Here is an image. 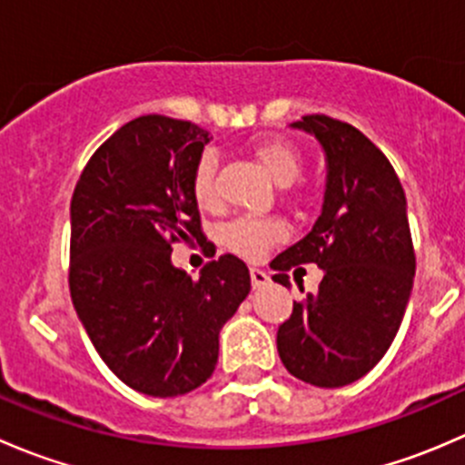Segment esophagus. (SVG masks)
Instances as JSON below:
<instances>
[{"instance_id": "esophagus-1", "label": "esophagus", "mask_w": 465, "mask_h": 465, "mask_svg": "<svg viewBox=\"0 0 465 465\" xmlns=\"http://www.w3.org/2000/svg\"><path fill=\"white\" fill-rule=\"evenodd\" d=\"M250 276H252V285H254V288H262V285L270 283V276H267L262 270H259V267H252Z\"/></svg>"}]
</instances>
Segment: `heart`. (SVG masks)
Masks as SVG:
<instances>
[{
  "label": "heart",
  "mask_w": 465,
  "mask_h": 465,
  "mask_svg": "<svg viewBox=\"0 0 465 465\" xmlns=\"http://www.w3.org/2000/svg\"><path fill=\"white\" fill-rule=\"evenodd\" d=\"M252 154L256 162L265 168L267 175L276 184H290L302 173L303 159L297 145L285 142L281 137H261L252 143ZM215 162L213 153H204L198 159L193 171L191 191L193 198L203 209H211L218 204V191H215ZM285 236V227L279 220L272 218H238L223 229V242L236 254L245 259H259L270 245L279 242Z\"/></svg>",
  "instance_id": "obj_1"
}]
</instances>
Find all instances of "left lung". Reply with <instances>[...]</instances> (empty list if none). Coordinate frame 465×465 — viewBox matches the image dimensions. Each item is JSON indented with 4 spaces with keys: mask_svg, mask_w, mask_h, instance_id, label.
I'll use <instances>...</instances> for the list:
<instances>
[{
    "mask_svg": "<svg viewBox=\"0 0 465 465\" xmlns=\"http://www.w3.org/2000/svg\"><path fill=\"white\" fill-rule=\"evenodd\" d=\"M292 128L326 154L322 213L311 232L270 262L276 283L302 262L323 270L320 290L294 302L276 332L281 362L315 387H344L367 376L391 346L414 283L407 200L396 171L358 128L308 114Z\"/></svg>",
    "mask_w": 465,
    "mask_h": 465,
    "instance_id": "1",
    "label": "left lung"
}]
</instances>
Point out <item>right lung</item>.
Wrapping results in <instances>:
<instances>
[{
    "mask_svg": "<svg viewBox=\"0 0 465 465\" xmlns=\"http://www.w3.org/2000/svg\"><path fill=\"white\" fill-rule=\"evenodd\" d=\"M209 142L191 121L139 116L92 154L74 189V308L110 371L145 396L206 382L220 328L252 288L233 254L206 262L198 281L171 261L173 242L204 241L191 182Z\"/></svg>",
    "mask_w": 465,
    "mask_h": 465,
    "instance_id": "add662e5",
    "label": "right lung"
}]
</instances>
